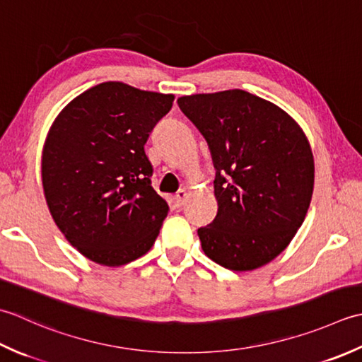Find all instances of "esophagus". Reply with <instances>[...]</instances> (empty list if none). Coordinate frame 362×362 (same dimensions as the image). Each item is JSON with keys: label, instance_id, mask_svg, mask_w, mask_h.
<instances>
[{"label": "esophagus", "instance_id": "34e87169", "mask_svg": "<svg viewBox=\"0 0 362 362\" xmlns=\"http://www.w3.org/2000/svg\"><path fill=\"white\" fill-rule=\"evenodd\" d=\"M186 200H187V192L181 189L178 194L175 195V204L178 206V208H181V206H184V203H186Z\"/></svg>", "mask_w": 362, "mask_h": 362}]
</instances>
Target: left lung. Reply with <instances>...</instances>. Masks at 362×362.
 Segmentation results:
<instances>
[{
	"mask_svg": "<svg viewBox=\"0 0 362 362\" xmlns=\"http://www.w3.org/2000/svg\"><path fill=\"white\" fill-rule=\"evenodd\" d=\"M209 145L218 211L198 230L204 255L248 272L274 261L303 223L314 158L303 129L274 103L233 88L178 98Z\"/></svg>",
	"mask_w": 362,
	"mask_h": 362,
	"instance_id": "left-lung-1",
	"label": "left lung"
}]
</instances>
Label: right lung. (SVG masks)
<instances>
[{"label": "right lung", "instance_id": "obj_1", "mask_svg": "<svg viewBox=\"0 0 362 362\" xmlns=\"http://www.w3.org/2000/svg\"><path fill=\"white\" fill-rule=\"evenodd\" d=\"M173 100L109 81L78 95L51 124L43 194L54 223L87 259L119 267L156 240L168 204L151 187L144 145Z\"/></svg>", "mask_w": 362, "mask_h": 362}]
</instances>
